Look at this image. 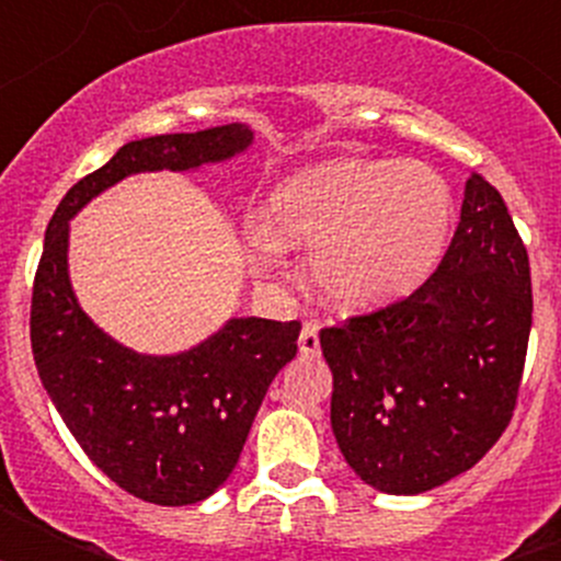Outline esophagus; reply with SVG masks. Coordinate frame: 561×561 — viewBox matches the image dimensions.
Here are the masks:
<instances>
[{"label":"esophagus","instance_id":"1","mask_svg":"<svg viewBox=\"0 0 561 561\" xmlns=\"http://www.w3.org/2000/svg\"><path fill=\"white\" fill-rule=\"evenodd\" d=\"M297 345H300V356H306V359H309V356L320 354V329H317V323H306L304 325Z\"/></svg>","mask_w":561,"mask_h":561}]
</instances>
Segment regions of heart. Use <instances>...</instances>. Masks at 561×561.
Wrapping results in <instances>:
<instances>
[{
  "instance_id": "b5f03b06",
  "label": "heart",
  "mask_w": 561,
  "mask_h": 561,
  "mask_svg": "<svg viewBox=\"0 0 561 561\" xmlns=\"http://www.w3.org/2000/svg\"><path fill=\"white\" fill-rule=\"evenodd\" d=\"M455 193L419 160H331L275 187L266 221L250 227L257 266L306 244V272L336 309H374L427 280L447 247Z\"/></svg>"
}]
</instances>
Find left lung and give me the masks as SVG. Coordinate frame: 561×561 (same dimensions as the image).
<instances>
[{
  "mask_svg": "<svg viewBox=\"0 0 561 561\" xmlns=\"http://www.w3.org/2000/svg\"><path fill=\"white\" fill-rule=\"evenodd\" d=\"M531 266L497 187L466 180L458 230L410 297L320 331L331 430L385 494L472 469L512 421L531 334Z\"/></svg>",
  "mask_w": 561,
  "mask_h": 561,
  "instance_id": "8db88e82",
  "label": "left lung"
}]
</instances>
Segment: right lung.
<instances>
[{"label": "right lung", "mask_w": 561, "mask_h": 561, "mask_svg": "<svg viewBox=\"0 0 561 561\" xmlns=\"http://www.w3.org/2000/svg\"><path fill=\"white\" fill-rule=\"evenodd\" d=\"M250 146L244 123L126 142L69 187L44 236L30 306L42 385L89 460L146 503H199L230 478L272 379L295 359L300 323L232 317L191 351L137 354L78 306L67 266L69 219L131 173L196 171Z\"/></svg>", "instance_id": "obj_1"}]
</instances>
